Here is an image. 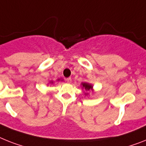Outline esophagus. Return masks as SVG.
Listing matches in <instances>:
<instances>
[{"mask_svg": "<svg viewBox=\"0 0 146 146\" xmlns=\"http://www.w3.org/2000/svg\"><path fill=\"white\" fill-rule=\"evenodd\" d=\"M66 81H67V83H68V84H70V83H72V78H68L66 79Z\"/></svg>", "mask_w": 146, "mask_h": 146, "instance_id": "obj_1", "label": "esophagus"}]
</instances>
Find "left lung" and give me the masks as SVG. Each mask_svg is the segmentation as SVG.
<instances>
[{"label": "left lung", "mask_w": 146, "mask_h": 146, "mask_svg": "<svg viewBox=\"0 0 146 146\" xmlns=\"http://www.w3.org/2000/svg\"><path fill=\"white\" fill-rule=\"evenodd\" d=\"M80 85H81L82 89L84 90V95H85L86 96L90 95V93H89L90 91H92V92H94L93 86H92L91 84H90V83H87V82H83V83H81Z\"/></svg>", "instance_id": "obj_1"}]
</instances>
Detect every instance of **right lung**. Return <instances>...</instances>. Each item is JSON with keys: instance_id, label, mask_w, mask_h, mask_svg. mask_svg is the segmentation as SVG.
Returning <instances> with one entry per match:
<instances>
[{"instance_id": "right-lung-1", "label": "right lung", "mask_w": 146, "mask_h": 146, "mask_svg": "<svg viewBox=\"0 0 146 146\" xmlns=\"http://www.w3.org/2000/svg\"><path fill=\"white\" fill-rule=\"evenodd\" d=\"M60 80H61V81H62V80H62L61 78H59V79H57V81H60ZM49 83H50V84H54V81H52V80H50V81L49 82Z\"/></svg>"}]
</instances>
